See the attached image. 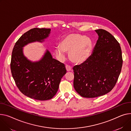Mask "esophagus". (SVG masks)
Instances as JSON below:
<instances>
[{
	"label": "esophagus",
	"mask_w": 131,
	"mask_h": 131,
	"mask_svg": "<svg viewBox=\"0 0 131 131\" xmlns=\"http://www.w3.org/2000/svg\"><path fill=\"white\" fill-rule=\"evenodd\" d=\"M66 70L67 72H69V71H72V67H71L69 65H67L66 66Z\"/></svg>",
	"instance_id": "esophagus-1"
}]
</instances>
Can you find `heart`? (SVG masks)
Segmentation results:
<instances>
[{
  "label": "heart",
  "mask_w": 131,
  "mask_h": 131,
  "mask_svg": "<svg viewBox=\"0 0 131 131\" xmlns=\"http://www.w3.org/2000/svg\"><path fill=\"white\" fill-rule=\"evenodd\" d=\"M92 47L93 43L90 38L80 34H71L62 40L59 47L55 51L60 58H64V52L69 53V58L73 63L81 64L89 58Z\"/></svg>",
  "instance_id": "heart-1"
}]
</instances>
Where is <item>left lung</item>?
I'll return each instance as SVG.
<instances>
[{
	"label": "left lung",
	"mask_w": 131,
	"mask_h": 131,
	"mask_svg": "<svg viewBox=\"0 0 131 131\" xmlns=\"http://www.w3.org/2000/svg\"><path fill=\"white\" fill-rule=\"evenodd\" d=\"M99 39L92 54L73 67L74 87L81 96L94 98L105 95L115 86L123 64L119 42L107 31L95 30Z\"/></svg>",
	"instance_id": "8db88e82"
}]
</instances>
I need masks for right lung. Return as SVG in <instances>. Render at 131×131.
I'll return each mask as SVG.
<instances>
[{"instance_id": "obj_1", "label": "right lung", "mask_w": 131, "mask_h": 131, "mask_svg": "<svg viewBox=\"0 0 131 131\" xmlns=\"http://www.w3.org/2000/svg\"><path fill=\"white\" fill-rule=\"evenodd\" d=\"M50 31V28L30 29L17 41L12 51L10 69L16 85L24 95L36 100L53 98L67 72L65 65L53 58L48 50L37 62H30L23 55L25 45L34 41H43L48 37Z\"/></svg>"}]
</instances>
